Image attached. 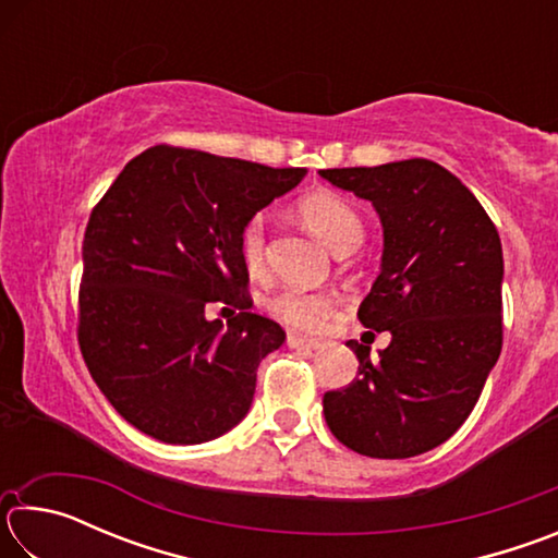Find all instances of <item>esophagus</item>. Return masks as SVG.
Masks as SVG:
<instances>
[{
	"instance_id": "obj_1",
	"label": "esophagus",
	"mask_w": 558,
	"mask_h": 558,
	"mask_svg": "<svg viewBox=\"0 0 558 558\" xmlns=\"http://www.w3.org/2000/svg\"><path fill=\"white\" fill-rule=\"evenodd\" d=\"M288 347L290 349H305V352H317V349H323L325 344L319 342V339H310V337H302L298 332H288Z\"/></svg>"
}]
</instances>
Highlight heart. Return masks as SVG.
<instances>
[{
	"instance_id": "heart-1",
	"label": "heart",
	"mask_w": 558,
	"mask_h": 558,
	"mask_svg": "<svg viewBox=\"0 0 558 558\" xmlns=\"http://www.w3.org/2000/svg\"><path fill=\"white\" fill-rule=\"evenodd\" d=\"M302 223L313 231L337 256L352 253L364 239V223L352 204L332 192H315L302 196L298 204ZM241 256L245 268L260 272L266 266V221L263 216L243 226ZM268 313L282 325L298 329H317L335 315L337 300L329 292H307L300 288H282L268 300Z\"/></svg>"
}]
</instances>
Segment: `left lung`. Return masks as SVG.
I'll use <instances>...</instances> for the list:
<instances>
[{"instance_id":"1","label":"left lung","mask_w":558,"mask_h":558,"mask_svg":"<svg viewBox=\"0 0 558 558\" xmlns=\"http://www.w3.org/2000/svg\"><path fill=\"white\" fill-rule=\"evenodd\" d=\"M319 177L379 214L381 270L356 315L391 335L379 359L349 339L359 376L325 393L327 426L362 456H421L465 423L502 352L499 233L475 194L430 159Z\"/></svg>"}]
</instances>
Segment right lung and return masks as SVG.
<instances>
[{"label":"right lung","mask_w":558,"mask_h":558,"mask_svg":"<svg viewBox=\"0 0 558 558\" xmlns=\"http://www.w3.org/2000/svg\"><path fill=\"white\" fill-rule=\"evenodd\" d=\"M305 174L157 145L93 209L78 342L93 381L137 430L199 446L245 418L260 359L286 332L248 310L241 231ZM209 301L242 313L226 326L206 320Z\"/></svg>","instance_id":"obj_1"}]
</instances>
